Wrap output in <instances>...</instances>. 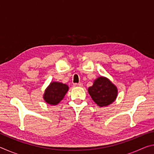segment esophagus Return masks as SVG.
I'll return each instance as SVG.
<instances>
[{"label":"esophagus","mask_w":154,"mask_h":154,"mask_svg":"<svg viewBox=\"0 0 154 154\" xmlns=\"http://www.w3.org/2000/svg\"><path fill=\"white\" fill-rule=\"evenodd\" d=\"M73 86H74V87H77V86L82 87V86H83V83H74V84H73Z\"/></svg>","instance_id":"34e87169"}]
</instances>
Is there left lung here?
Returning <instances> with one entry per match:
<instances>
[{
    "label": "left lung",
    "instance_id": "left-lung-1",
    "mask_svg": "<svg viewBox=\"0 0 154 154\" xmlns=\"http://www.w3.org/2000/svg\"><path fill=\"white\" fill-rule=\"evenodd\" d=\"M88 93L99 106L109 105L118 96V88L110 80L105 77H99L88 88Z\"/></svg>",
    "mask_w": 154,
    "mask_h": 154
}]
</instances>
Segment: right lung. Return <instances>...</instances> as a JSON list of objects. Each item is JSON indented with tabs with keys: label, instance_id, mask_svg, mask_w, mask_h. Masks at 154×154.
Returning a JSON list of instances; mask_svg holds the SVG:
<instances>
[{
	"label": "right lung",
	"instance_id": "right-lung-1",
	"mask_svg": "<svg viewBox=\"0 0 154 154\" xmlns=\"http://www.w3.org/2000/svg\"><path fill=\"white\" fill-rule=\"evenodd\" d=\"M69 86L60 82H54L46 88L43 95V99L49 105H56L63 99Z\"/></svg>",
	"mask_w": 154,
	"mask_h": 154
}]
</instances>
